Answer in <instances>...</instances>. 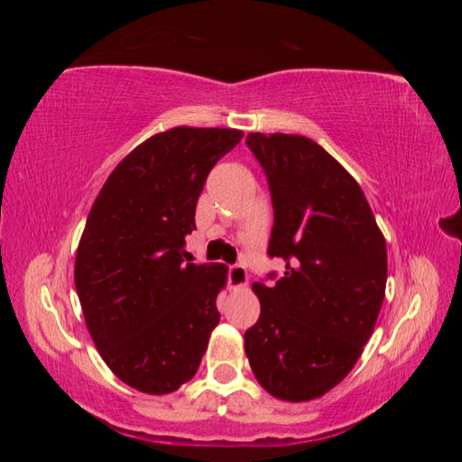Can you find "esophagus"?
Masks as SVG:
<instances>
[{"label":"esophagus","mask_w":462,"mask_h":462,"mask_svg":"<svg viewBox=\"0 0 462 462\" xmlns=\"http://www.w3.org/2000/svg\"><path fill=\"white\" fill-rule=\"evenodd\" d=\"M228 283L232 289H240L246 287L248 283V273L245 264H234V267L228 269Z\"/></svg>","instance_id":"34e87169"}]
</instances>
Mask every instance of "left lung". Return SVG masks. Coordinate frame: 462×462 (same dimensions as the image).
Segmentation results:
<instances>
[{
    "label": "left lung",
    "mask_w": 462,
    "mask_h": 462,
    "mask_svg": "<svg viewBox=\"0 0 462 462\" xmlns=\"http://www.w3.org/2000/svg\"><path fill=\"white\" fill-rule=\"evenodd\" d=\"M275 224V283H253L259 322L245 334L256 381L283 402L322 397L353 369L385 297L387 246L365 193L311 138L250 132Z\"/></svg>",
    "instance_id": "1"
}]
</instances>
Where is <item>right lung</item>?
<instances>
[{"label":"right lung","mask_w":462,"mask_h":462,"mask_svg":"<svg viewBox=\"0 0 462 462\" xmlns=\"http://www.w3.org/2000/svg\"><path fill=\"white\" fill-rule=\"evenodd\" d=\"M242 130L177 126L136 146L93 201L75 287L101 358L143 393H173L220 322L224 264L185 263L203 183Z\"/></svg>","instance_id":"1"}]
</instances>
